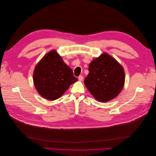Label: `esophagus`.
Masks as SVG:
<instances>
[{
    "label": "esophagus",
    "mask_w": 156,
    "mask_h": 156,
    "mask_svg": "<svg viewBox=\"0 0 156 156\" xmlns=\"http://www.w3.org/2000/svg\"><path fill=\"white\" fill-rule=\"evenodd\" d=\"M78 79H79L80 81H83V76H79V77H78Z\"/></svg>",
    "instance_id": "esophagus-1"
}]
</instances>
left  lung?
Here are the masks:
<instances>
[{
    "label": "left lung",
    "instance_id": "obj_1",
    "mask_svg": "<svg viewBox=\"0 0 156 156\" xmlns=\"http://www.w3.org/2000/svg\"><path fill=\"white\" fill-rule=\"evenodd\" d=\"M124 80L122 66L114 58L104 53L90 63L84 84L96 100L106 102L121 93Z\"/></svg>",
    "mask_w": 156,
    "mask_h": 156
}]
</instances>
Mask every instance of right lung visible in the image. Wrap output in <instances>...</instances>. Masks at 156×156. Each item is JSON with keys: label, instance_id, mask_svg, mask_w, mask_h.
I'll list each match as a JSON object with an SVG mask.
<instances>
[{"label": "right lung", "instance_id": "1", "mask_svg": "<svg viewBox=\"0 0 156 156\" xmlns=\"http://www.w3.org/2000/svg\"><path fill=\"white\" fill-rule=\"evenodd\" d=\"M33 80L39 94L47 100H55L60 98L77 79L62 57L53 50L35 66Z\"/></svg>", "mask_w": 156, "mask_h": 156}]
</instances>
